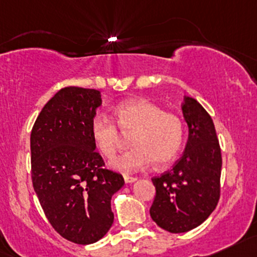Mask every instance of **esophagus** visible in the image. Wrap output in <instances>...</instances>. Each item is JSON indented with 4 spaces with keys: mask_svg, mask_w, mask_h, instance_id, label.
Here are the masks:
<instances>
[{
    "mask_svg": "<svg viewBox=\"0 0 257 257\" xmlns=\"http://www.w3.org/2000/svg\"><path fill=\"white\" fill-rule=\"evenodd\" d=\"M137 178L135 177H131V176H124V182L125 183H134Z\"/></svg>",
    "mask_w": 257,
    "mask_h": 257,
    "instance_id": "obj_1",
    "label": "esophagus"
}]
</instances>
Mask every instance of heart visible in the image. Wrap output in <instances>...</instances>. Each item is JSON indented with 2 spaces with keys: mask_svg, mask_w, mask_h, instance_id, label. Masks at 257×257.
Here are the masks:
<instances>
[{
  "mask_svg": "<svg viewBox=\"0 0 257 257\" xmlns=\"http://www.w3.org/2000/svg\"><path fill=\"white\" fill-rule=\"evenodd\" d=\"M113 120L106 115H95L90 123V134L97 150L106 159H113L123 138L131 137L133 149L112 162L120 172H134L154 163L165 166L176 159L184 138V123L179 115L165 112L162 107L146 98H135L114 108Z\"/></svg>",
  "mask_w": 257,
  "mask_h": 257,
  "instance_id": "b5f03b06",
  "label": "heart"
}]
</instances>
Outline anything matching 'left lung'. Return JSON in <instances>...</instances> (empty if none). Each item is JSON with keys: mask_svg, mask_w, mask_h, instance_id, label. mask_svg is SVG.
Wrapping results in <instances>:
<instances>
[{"mask_svg": "<svg viewBox=\"0 0 257 257\" xmlns=\"http://www.w3.org/2000/svg\"><path fill=\"white\" fill-rule=\"evenodd\" d=\"M187 145L173 168L154 177L156 188L150 216L162 229L184 233L207 219L221 193L222 156L212 118L193 97L184 96Z\"/></svg>", "mask_w": 257, "mask_h": 257, "instance_id": "1", "label": "left lung"}]
</instances>
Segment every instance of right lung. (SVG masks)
Here are the masks:
<instances>
[{"instance_id":"obj_1","label":"right lung","mask_w":257,"mask_h":257,"mask_svg":"<svg viewBox=\"0 0 257 257\" xmlns=\"http://www.w3.org/2000/svg\"><path fill=\"white\" fill-rule=\"evenodd\" d=\"M98 90L61 89L34 123L30 135L33 187L55 230L75 244L96 243L113 223L111 199L122 174L103 168L90 134L101 106Z\"/></svg>"}]
</instances>
